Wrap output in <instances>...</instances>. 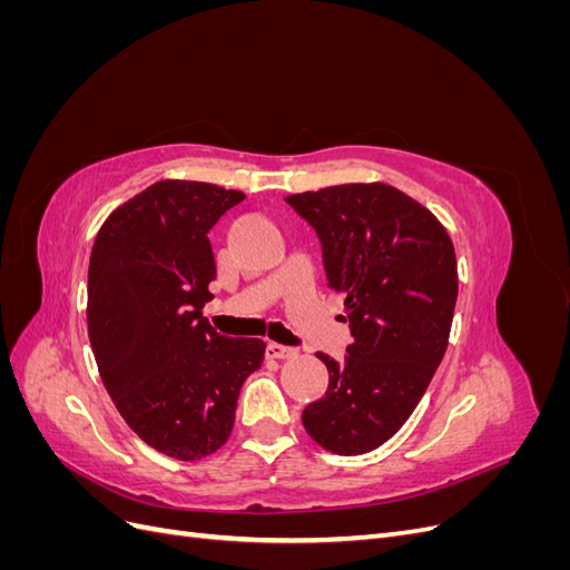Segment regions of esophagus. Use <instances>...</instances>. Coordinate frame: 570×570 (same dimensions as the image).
Returning <instances> with one entry per match:
<instances>
[{
  "label": "esophagus",
  "instance_id": "esophagus-1",
  "mask_svg": "<svg viewBox=\"0 0 570 570\" xmlns=\"http://www.w3.org/2000/svg\"><path fill=\"white\" fill-rule=\"evenodd\" d=\"M266 354H268L271 358H295V356H297V350L283 347V344H275V342H271L268 347H266Z\"/></svg>",
  "mask_w": 570,
  "mask_h": 570
}]
</instances>
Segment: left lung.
<instances>
[{
    "instance_id": "1",
    "label": "left lung",
    "mask_w": 570,
    "mask_h": 570,
    "mask_svg": "<svg viewBox=\"0 0 570 570\" xmlns=\"http://www.w3.org/2000/svg\"><path fill=\"white\" fill-rule=\"evenodd\" d=\"M285 202L314 226L354 337L342 364L318 354L327 392L302 423L327 452H373L406 423L446 352L459 292L454 245L423 204L385 183Z\"/></svg>"
}]
</instances>
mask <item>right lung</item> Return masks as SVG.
<instances>
[{"mask_svg":"<svg viewBox=\"0 0 570 570\" xmlns=\"http://www.w3.org/2000/svg\"><path fill=\"white\" fill-rule=\"evenodd\" d=\"M245 199L159 180L109 214L88 271V335L107 392L151 450L197 461L226 444L237 394L266 344L223 337L202 316L216 278L209 230Z\"/></svg>","mask_w":570,"mask_h":570,"instance_id":"add662e5","label":"right lung"}]
</instances>
